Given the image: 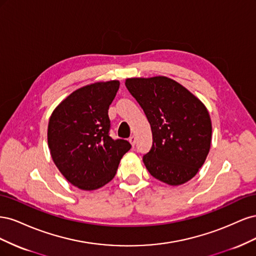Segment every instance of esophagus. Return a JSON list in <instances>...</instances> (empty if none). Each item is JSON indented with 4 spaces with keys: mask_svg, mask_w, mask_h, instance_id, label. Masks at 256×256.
<instances>
[{
    "mask_svg": "<svg viewBox=\"0 0 256 256\" xmlns=\"http://www.w3.org/2000/svg\"><path fill=\"white\" fill-rule=\"evenodd\" d=\"M129 142H130V144H131V145L134 146V145H136V138L134 136H130V138H129Z\"/></svg>",
    "mask_w": 256,
    "mask_h": 256,
    "instance_id": "obj_1",
    "label": "esophagus"
}]
</instances>
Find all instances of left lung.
Segmentation results:
<instances>
[{
    "mask_svg": "<svg viewBox=\"0 0 256 256\" xmlns=\"http://www.w3.org/2000/svg\"><path fill=\"white\" fill-rule=\"evenodd\" d=\"M125 84L150 124L152 146L143 156L146 168L170 186L189 182L210 150L212 127L207 108L180 83L164 76L128 78Z\"/></svg>",
    "mask_w": 256,
    "mask_h": 256,
    "instance_id": "obj_1",
    "label": "left lung"
}]
</instances>
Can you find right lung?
Wrapping results in <instances>:
<instances>
[{"mask_svg":"<svg viewBox=\"0 0 256 256\" xmlns=\"http://www.w3.org/2000/svg\"><path fill=\"white\" fill-rule=\"evenodd\" d=\"M118 80L95 82L72 92L53 110L48 146L54 164L74 187L92 191L110 182L131 145L109 136L108 110Z\"/></svg>","mask_w":256,"mask_h":256,"instance_id":"obj_1","label":"right lung"}]
</instances>
